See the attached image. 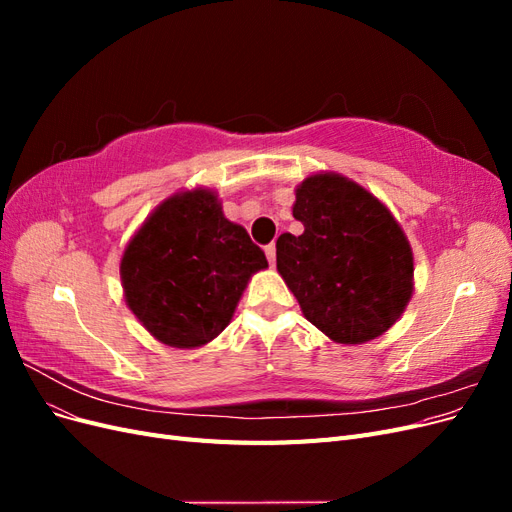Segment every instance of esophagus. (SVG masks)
<instances>
[{
	"label": "esophagus",
	"instance_id": "1",
	"mask_svg": "<svg viewBox=\"0 0 512 512\" xmlns=\"http://www.w3.org/2000/svg\"><path fill=\"white\" fill-rule=\"evenodd\" d=\"M265 254H267V258H269V265L275 267V245H273V243L265 247Z\"/></svg>",
	"mask_w": 512,
	"mask_h": 512
}]
</instances>
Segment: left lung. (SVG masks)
Segmentation results:
<instances>
[{"label":"left lung","instance_id":"obj_1","mask_svg":"<svg viewBox=\"0 0 512 512\" xmlns=\"http://www.w3.org/2000/svg\"><path fill=\"white\" fill-rule=\"evenodd\" d=\"M303 235L277 239V271L303 316L335 344L389 331L414 292L404 228L380 198L339 173H314L294 190Z\"/></svg>","mask_w":512,"mask_h":512}]
</instances>
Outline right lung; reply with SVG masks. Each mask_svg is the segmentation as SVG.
Listing matches in <instances>:
<instances>
[{
	"label": "right lung",
	"mask_w": 512,
	"mask_h": 512,
	"mask_svg": "<svg viewBox=\"0 0 512 512\" xmlns=\"http://www.w3.org/2000/svg\"><path fill=\"white\" fill-rule=\"evenodd\" d=\"M247 230L226 220L218 192L181 190L153 209L121 256L123 297L170 348H198L232 320L252 275L267 269Z\"/></svg>",
	"instance_id": "obj_1"
}]
</instances>
